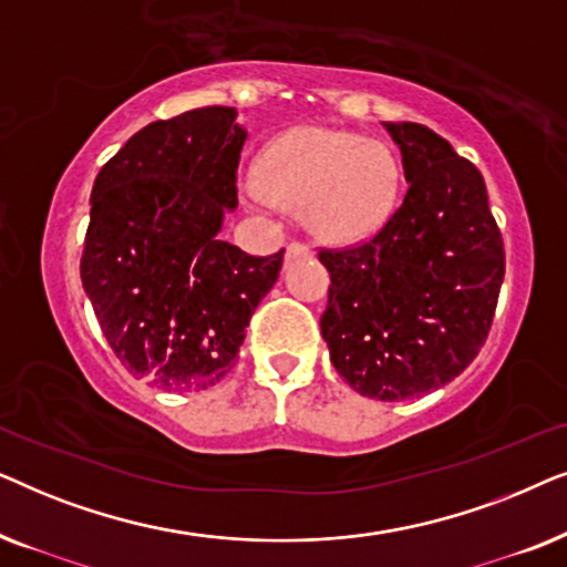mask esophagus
Listing matches in <instances>:
<instances>
[{
	"label": "esophagus",
	"instance_id": "obj_1",
	"mask_svg": "<svg viewBox=\"0 0 567 567\" xmlns=\"http://www.w3.org/2000/svg\"><path fill=\"white\" fill-rule=\"evenodd\" d=\"M307 255H309V247H307V245L291 243L289 247H286L284 260H286V262H291V260H297V258H307Z\"/></svg>",
	"mask_w": 567,
	"mask_h": 567
}]
</instances>
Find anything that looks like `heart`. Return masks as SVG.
<instances>
[{
	"mask_svg": "<svg viewBox=\"0 0 567 567\" xmlns=\"http://www.w3.org/2000/svg\"><path fill=\"white\" fill-rule=\"evenodd\" d=\"M247 208L278 206L301 212L322 243H367L392 219L400 196V167L392 150L353 131L301 126L262 152L260 175L237 183Z\"/></svg>",
	"mask_w": 567,
	"mask_h": 567,
	"instance_id": "obj_1",
	"label": "heart"
}]
</instances>
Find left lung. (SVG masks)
I'll list each match as a JSON object with an SVG mask.
<instances>
[{"label": "left lung", "instance_id": "1", "mask_svg": "<svg viewBox=\"0 0 567 567\" xmlns=\"http://www.w3.org/2000/svg\"><path fill=\"white\" fill-rule=\"evenodd\" d=\"M410 188L369 243L322 250L330 361L363 398L413 400L483 348L506 274L480 169L421 123H384Z\"/></svg>", "mask_w": 567, "mask_h": 567}]
</instances>
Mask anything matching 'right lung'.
<instances>
[{"mask_svg": "<svg viewBox=\"0 0 567 567\" xmlns=\"http://www.w3.org/2000/svg\"><path fill=\"white\" fill-rule=\"evenodd\" d=\"M245 138L235 107H196L136 131L92 185L84 293L123 367L159 390L227 377L281 270L284 250L255 258L219 239Z\"/></svg>", "mask_w": 567, "mask_h": 567, "instance_id": "1", "label": "right lung"}]
</instances>
